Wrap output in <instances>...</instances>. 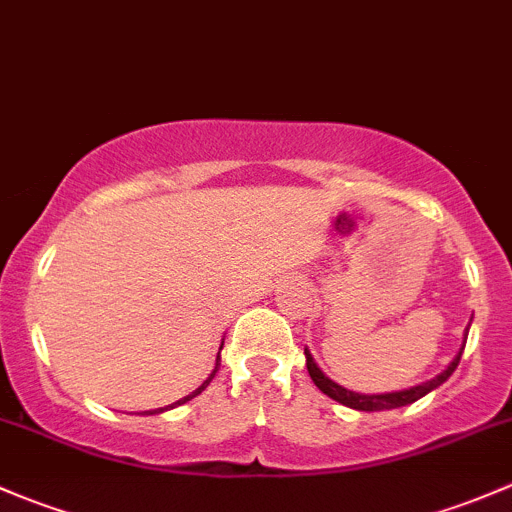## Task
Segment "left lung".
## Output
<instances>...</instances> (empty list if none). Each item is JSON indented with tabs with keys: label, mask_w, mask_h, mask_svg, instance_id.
Segmentation results:
<instances>
[{
	"label": "left lung",
	"mask_w": 512,
	"mask_h": 512,
	"mask_svg": "<svg viewBox=\"0 0 512 512\" xmlns=\"http://www.w3.org/2000/svg\"><path fill=\"white\" fill-rule=\"evenodd\" d=\"M466 335H468V328H466ZM466 335H463L461 350H458V355L453 357L451 365L446 367L444 372L436 374V377L429 379V382H421V384H416V387L402 389V392H387V394L350 392V389L340 387V384L333 382V379L325 377V372L320 370L318 365H315L313 355H310L308 350H305V365H308V372H310V377H313L315 387H318L323 394H328L330 399H335V402L345 404V407H350V409H357V412H384V409L407 407V404H412V402H416V399H421L424 394H429L431 389L439 387V384H444L446 379H449L453 374V370L458 367V362H461L463 347H466Z\"/></svg>",
	"instance_id": "8db88e82"
}]
</instances>
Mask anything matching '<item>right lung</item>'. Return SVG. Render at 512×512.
Returning a JSON list of instances; mask_svg holds the SVG:
<instances>
[{"label":"right lung","mask_w":512,"mask_h":512,"mask_svg":"<svg viewBox=\"0 0 512 512\" xmlns=\"http://www.w3.org/2000/svg\"><path fill=\"white\" fill-rule=\"evenodd\" d=\"M221 345H224V342H221ZM219 350H221V347H219ZM219 365H221V360H219V355H217V365H214V370H212V374H209V377L207 379H204V382L202 384H199V387L197 389H194V392L192 394H187V397H184V399H179V402H175V404H172V407H177V404H184V402H189V399H192V397H197V394H202L204 392V389H207L209 387V382H212V379H214V374H217L219 372ZM167 409V407H165ZM165 409H152V412H147V414H160V412H165Z\"/></svg>","instance_id":"right-lung-1"}]
</instances>
